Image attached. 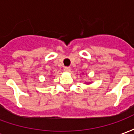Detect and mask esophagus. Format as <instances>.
Instances as JSON below:
<instances>
[{
  "mask_svg": "<svg viewBox=\"0 0 134 134\" xmlns=\"http://www.w3.org/2000/svg\"><path fill=\"white\" fill-rule=\"evenodd\" d=\"M64 70L65 72H70V67H65L64 68Z\"/></svg>",
  "mask_w": 134,
  "mask_h": 134,
  "instance_id": "esophagus-1",
  "label": "esophagus"
}]
</instances>
